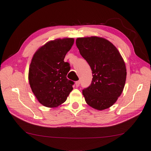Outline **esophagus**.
I'll use <instances>...</instances> for the list:
<instances>
[{
  "instance_id": "esophagus-1",
  "label": "esophagus",
  "mask_w": 151,
  "mask_h": 151,
  "mask_svg": "<svg viewBox=\"0 0 151 151\" xmlns=\"http://www.w3.org/2000/svg\"><path fill=\"white\" fill-rule=\"evenodd\" d=\"M75 84H76V87H79V86H80V81H77V82H76Z\"/></svg>"
}]
</instances>
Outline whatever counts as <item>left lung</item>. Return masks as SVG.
I'll use <instances>...</instances> for the list:
<instances>
[{
  "instance_id": "1",
  "label": "left lung",
  "mask_w": 151,
  "mask_h": 151,
  "mask_svg": "<svg viewBox=\"0 0 151 151\" xmlns=\"http://www.w3.org/2000/svg\"><path fill=\"white\" fill-rule=\"evenodd\" d=\"M76 45L90 65L91 86L82 91L86 103L98 110L112 106L123 91L126 68L117 48L106 39L96 36L79 37Z\"/></svg>"
}]
</instances>
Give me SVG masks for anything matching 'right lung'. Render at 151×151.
Instances as JSON below:
<instances>
[{"mask_svg":"<svg viewBox=\"0 0 151 151\" xmlns=\"http://www.w3.org/2000/svg\"><path fill=\"white\" fill-rule=\"evenodd\" d=\"M73 43V38L48 41L32 57L29 70V84L38 101L45 106H59L73 90L74 82L66 77L70 65L64 59Z\"/></svg>","mask_w":151,"mask_h":151,"instance_id":"right-lung-1","label":"right lung"}]
</instances>
